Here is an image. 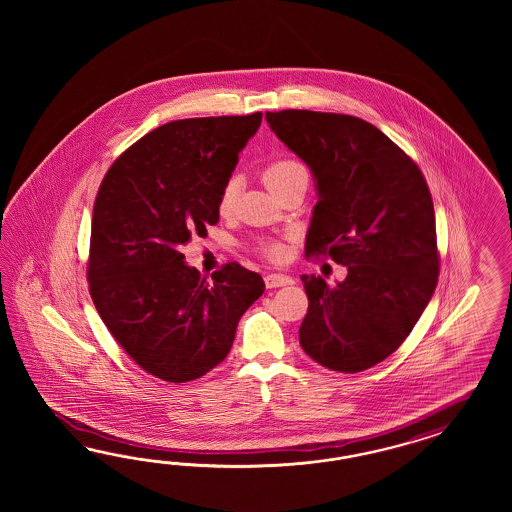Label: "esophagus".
I'll return each instance as SVG.
<instances>
[{
	"mask_svg": "<svg viewBox=\"0 0 512 512\" xmlns=\"http://www.w3.org/2000/svg\"><path fill=\"white\" fill-rule=\"evenodd\" d=\"M264 283L268 289H274V287H285V285H293L295 279L287 274H266L264 276Z\"/></svg>",
	"mask_w": 512,
	"mask_h": 512,
	"instance_id": "obj_1",
	"label": "esophagus"
}]
</instances>
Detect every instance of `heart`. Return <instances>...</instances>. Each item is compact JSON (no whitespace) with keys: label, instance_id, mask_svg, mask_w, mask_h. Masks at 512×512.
<instances>
[{"label":"heart","instance_id":"b5f03b06","mask_svg":"<svg viewBox=\"0 0 512 512\" xmlns=\"http://www.w3.org/2000/svg\"><path fill=\"white\" fill-rule=\"evenodd\" d=\"M298 174H308L302 163H298L295 159H276L264 169V184L270 187V191H274V189L283 186L287 180H291L293 176H298ZM236 197H238V180L229 178L227 184L221 189V195H219V210L221 212L233 210ZM264 251L272 257H279L283 253V248L279 244H266Z\"/></svg>","mask_w":512,"mask_h":512}]
</instances>
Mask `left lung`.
<instances>
[{
    "instance_id": "1",
    "label": "left lung",
    "mask_w": 512,
    "mask_h": 512,
    "mask_svg": "<svg viewBox=\"0 0 512 512\" xmlns=\"http://www.w3.org/2000/svg\"><path fill=\"white\" fill-rule=\"evenodd\" d=\"M266 122L315 180L306 257L325 253L347 266L336 287L300 278L310 300L300 345L328 370H368L402 345L434 295L430 189L415 161L360 118L279 110L266 112Z\"/></svg>"
}]
</instances>
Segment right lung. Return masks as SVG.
Returning a JSON list of instances; mask_svg holds the SVG:
<instances>
[{
  "label": "right lung",
  "mask_w": 512,
  "mask_h": 512,
  "mask_svg": "<svg viewBox=\"0 0 512 512\" xmlns=\"http://www.w3.org/2000/svg\"><path fill=\"white\" fill-rule=\"evenodd\" d=\"M261 112L189 118L137 140L105 174L93 206L88 281L95 310L142 370L169 383L223 362L236 326L264 293L238 263L212 274L180 251L219 221V195Z\"/></svg>",
  "instance_id": "obj_1"
}]
</instances>
